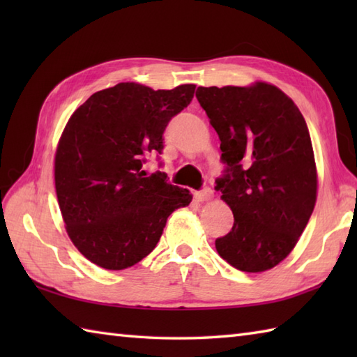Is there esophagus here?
Segmentation results:
<instances>
[{
	"instance_id": "obj_1",
	"label": "esophagus",
	"mask_w": 357,
	"mask_h": 357,
	"mask_svg": "<svg viewBox=\"0 0 357 357\" xmlns=\"http://www.w3.org/2000/svg\"><path fill=\"white\" fill-rule=\"evenodd\" d=\"M195 198L198 199L199 202L210 201L211 198H213V190H211L210 187H204L202 190H199V192H196V193H195Z\"/></svg>"
}]
</instances>
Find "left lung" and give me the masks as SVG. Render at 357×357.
I'll use <instances>...</instances> for the list:
<instances>
[{
  "label": "left lung",
  "instance_id": "obj_1",
  "mask_svg": "<svg viewBox=\"0 0 357 357\" xmlns=\"http://www.w3.org/2000/svg\"><path fill=\"white\" fill-rule=\"evenodd\" d=\"M196 98L221 139L225 170L215 188L234 216L230 233L215 241L218 253L241 271L270 270L290 255L316 204L305 119L267 82L198 87Z\"/></svg>",
  "mask_w": 357,
  "mask_h": 357
}]
</instances>
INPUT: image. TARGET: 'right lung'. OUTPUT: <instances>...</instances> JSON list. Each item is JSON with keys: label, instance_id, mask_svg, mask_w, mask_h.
Here are the masks:
<instances>
[{"label": "right lung", "instance_id": "right-lung-1", "mask_svg": "<svg viewBox=\"0 0 357 357\" xmlns=\"http://www.w3.org/2000/svg\"><path fill=\"white\" fill-rule=\"evenodd\" d=\"M195 84L153 90L136 82L100 90L67 123L55 155V188L69 238L105 270H124L158 244L187 188L147 176L149 155H161L165 127L192 102Z\"/></svg>", "mask_w": 357, "mask_h": 357}]
</instances>
